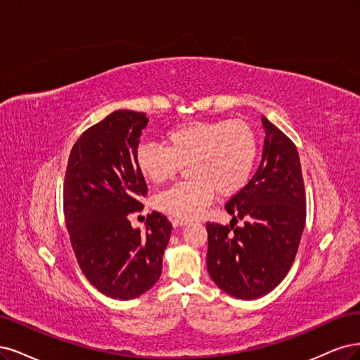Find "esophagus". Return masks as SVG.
<instances>
[{"mask_svg":"<svg viewBox=\"0 0 360 360\" xmlns=\"http://www.w3.org/2000/svg\"><path fill=\"white\" fill-rule=\"evenodd\" d=\"M170 221H172V224L175 226V227H178V226H185V224H188L187 219H181V218H172Z\"/></svg>","mask_w":360,"mask_h":360,"instance_id":"obj_1","label":"esophagus"}]
</instances>
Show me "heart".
Here are the masks:
<instances>
[{"label": "heart", "instance_id": "b5f03b06", "mask_svg": "<svg viewBox=\"0 0 360 360\" xmlns=\"http://www.w3.org/2000/svg\"><path fill=\"white\" fill-rule=\"evenodd\" d=\"M167 148L139 143L134 163L153 184L173 178L187 166L190 179L155 194L153 205L170 217L190 219L212 200L214 193L229 197L245 187L259 155L257 134L240 120L194 121L166 133Z\"/></svg>", "mask_w": 360, "mask_h": 360}]
</instances>
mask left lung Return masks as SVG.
Instances as JSON below:
<instances>
[{
	"label": "left lung",
	"mask_w": 360,
	"mask_h": 360,
	"mask_svg": "<svg viewBox=\"0 0 360 360\" xmlns=\"http://www.w3.org/2000/svg\"><path fill=\"white\" fill-rule=\"evenodd\" d=\"M262 163L250 182L226 203L230 226L206 223V266L230 296L257 299L280 284L296 257L305 227L307 199L296 145L262 118ZM238 219L246 221L235 228Z\"/></svg>",
	"instance_id": "obj_1"
}]
</instances>
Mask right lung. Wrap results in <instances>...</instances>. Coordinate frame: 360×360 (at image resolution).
I'll list each match as a JSON object with an SVG mask.
<instances>
[{
  "label": "right lung",
  "mask_w": 360,
  "mask_h": 360,
  "mask_svg": "<svg viewBox=\"0 0 360 360\" xmlns=\"http://www.w3.org/2000/svg\"><path fill=\"white\" fill-rule=\"evenodd\" d=\"M146 113L117 110L82 133L72 148L64 179V217L77 264L98 292L129 300L143 295L161 275L172 224L157 211L146 231L129 214L142 211L145 178L134 153Z\"/></svg>",
  "instance_id": "1"
}]
</instances>
